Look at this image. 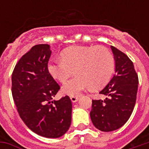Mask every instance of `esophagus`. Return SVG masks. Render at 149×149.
<instances>
[{
  "label": "esophagus",
  "mask_w": 149,
  "mask_h": 149,
  "mask_svg": "<svg viewBox=\"0 0 149 149\" xmlns=\"http://www.w3.org/2000/svg\"><path fill=\"white\" fill-rule=\"evenodd\" d=\"M70 99H71L72 102H73V103H75V102H77L78 100V97H76V96H72L71 97H70Z\"/></svg>",
  "instance_id": "esophagus-1"
}]
</instances>
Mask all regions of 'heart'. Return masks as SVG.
Wrapping results in <instances>:
<instances>
[{
	"label": "heart",
	"instance_id": "heart-1",
	"mask_svg": "<svg viewBox=\"0 0 149 149\" xmlns=\"http://www.w3.org/2000/svg\"><path fill=\"white\" fill-rule=\"evenodd\" d=\"M115 68V59L104 46H72L61 52V59L50 61L48 70L61 83L75 72L77 76L67 81L63 93L76 96L90 87L97 89L109 82Z\"/></svg>",
	"mask_w": 149,
	"mask_h": 149
}]
</instances>
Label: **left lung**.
Returning <instances> with one entry per match:
<instances>
[{"label": "left lung", "instance_id": "8db88e82", "mask_svg": "<svg viewBox=\"0 0 149 149\" xmlns=\"http://www.w3.org/2000/svg\"><path fill=\"white\" fill-rule=\"evenodd\" d=\"M114 55L115 74L100 92L104 100H93L90 117L100 131L111 132L125 125L134 109L137 94L138 76L133 63L124 52L111 45Z\"/></svg>", "mask_w": 149, "mask_h": 149}]
</instances>
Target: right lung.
<instances>
[{"instance_id": "1", "label": "right lung", "mask_w": 149, "mask_h": 149, "mask_svg": "<svg viewBox=\"0 0 149 149\" xmlns=\"http://www.w3.org/2000/svg\"><path fill=\"white\" fill-rule=\"evenodd\" d=\"M50 46L37 45L22 56L12 74V94L21 120L36 134L58 138L72 120V101L68 96L52 98L60 85L48 70Z\"/></svg>"}]
</instances>
